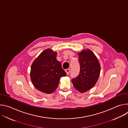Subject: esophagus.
Listing matches in <instances>:
<instances>
[{
  "mask_svg": "<svg viewBox=\"0 0 128 128\" xmlns=\"http://www.w3.org/2000/svg\"><path fill=\"white\" fill-rule=\"evenodd\" d=\"M70 69H66V70H65V71H66V74H67V75L69 74V72H70Z\"/></svg>",
  "mask_w": 128,
  "mask_h": 128,
  "instance_id": "obj_1",
  "label": "esophagus"
}]
</instances>
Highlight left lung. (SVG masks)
Returning a JSON list of instances; mask_svg holds the SVG:
<instances>
[{
  "instance_id": "obj_1",
  "label": "left lung",
  "mask_w": 128,
  "mask_h": 128,
  "mask_svg": "<svg viewBox=\"0 0 128 128\" xmlns=\"http://www.w3.org/2000/svg\"><path fill=\"white\" fill-rule=\"evenodd\" d=\"M80 72L78 76L72 80L74 87L80 93L92 88L96 84L100 74L101 67L98 58L89 49L78 53Z\"/></svg>"
}]
</instances>
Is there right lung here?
Segmentation results:
<instances>
[{"instance_id": "1", "label": "right lung", "mask_w": 128, "mask_h": 128, "mask_svg": "<svg viewBox=\"0 0 128 128\" xmlns=\"http://www.w3.org/2000/svg\"><path fill=\"white\" fill-rule=\"evenodd\" d=\"M56 52L47 48L32 64L30 78L33 86L40 92L51 94L57 88L60 78L66 76L61 63L57 60Z\"/></svg>"}]
</instances>
